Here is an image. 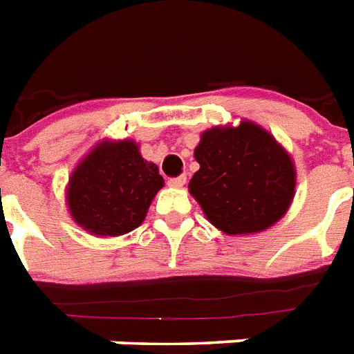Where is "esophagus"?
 <instances>
[{"label":"esophagus","instance_id":"esophagus-1","mask_svg":"<svg viewBox=\"0 0 354 354\" xmlns=\"http://www.w3.org/2000/svg\"><path fill=\"white\" fill-rule=\"evenodd\" d=\"M185 180H187V178L183 176H176V178H169V185H171V187H183V183H185Z\"/></svg>","mask_w":354,"mask_h":354}]
</instances>
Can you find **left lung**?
I'll return each instance as SVG.
<instances>
[{"label": "left lung", "mask_w": 354, "mask_h": 354, "mask_svg": "<svg viewBox=\"0 0 354 354\" xmlns=\"http://www.w3.org/2000/svg\"><path fill=\"white\" fill-rule=\"evenodd\" d=\"M200 169L189 191L207 221L227 235L257 233L285 215L296 187L290 156L250 121L211 128L194 149Z\"/></svg>", "instance_id": "1"}]
</instances>
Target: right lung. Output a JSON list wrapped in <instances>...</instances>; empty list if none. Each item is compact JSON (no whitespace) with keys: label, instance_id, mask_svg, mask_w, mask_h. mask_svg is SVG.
<instances>
[{"label":"right lung","instance_id":"1","mask_svg":"<svg viewBox=\"0 0 354 354\" xmlns=\"http://www.w3.org/2000/svg\"><path fill=\"white\" fill-rule=\"evenodd\" d=\"M161 187L158 167L141 158L133 141H104L69 178V213L93 235H122L145 221Z\"/></svg>","mask_w":354,"mask_h":354}]
</instances>
